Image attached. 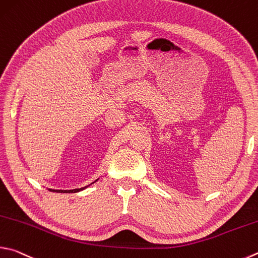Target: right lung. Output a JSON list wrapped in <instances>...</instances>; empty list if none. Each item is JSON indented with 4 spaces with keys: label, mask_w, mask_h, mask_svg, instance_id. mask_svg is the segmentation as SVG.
<instances>
[{
    "label": "right lung",
    "mask_w": 258,
    "mask_h": 258,
    "mask_svg": "<svg viewBox=\"0 0 258 258\" xmlns=\"http://www.w3.org/2000/svg\"><path fill=\"white\" fill-rule=\"evenodd\" d=\"M98 180V179H97ZM96 180V181H97ZM95 182V181H93ZM92 182V184H93ZM89 186V185H88ZM88 186H86V187H81V188H76V189H69V190H63V189H51V188H49V190L50 191H56V193H77V191H80V190H82V189H84V188H87Z\"/></svg>",
    "instance_id": "add662e5"
}]
</instances>
